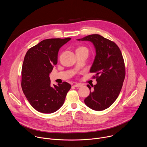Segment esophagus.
<instances>
[{
    "label": "esophagus",
    "mask_w": 147,
    "mask_h": 147,
    "mask_svg": "<svg viewBox=\"0 0 147 147\" xmlns=\"http://www.w3.org/2000/svg\"><path fill=\"white\" fill-rule=\"evenodd\" d=\"M74 86L75 87H78V88H79V87H81L82 86V85L80 84H75L74 85Z\"/></svg>",
    "instance_id": "1"
}]
</instances>
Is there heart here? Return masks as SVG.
I'll return each mask as SVG.
<instances>
[{
	"mask_svg": "<svg viewBox=\"0 0 147 147\" xmlns=\"http://www.w3.org/2000/svg\"><path fill=\"white\" fill-rule=\"evenodd\" d=\"M80 49H87L86 47H79L76 51H77V50H80Z\"/></svg>",
	"mask_w": 147,
	"mask_h": 147,
	"instance_id": "obj_1",
	"label": "heart"
}]
</instances>
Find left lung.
Wrapping results in <instances>:
<instances>
[{"instance_id":"8db88e82","label":"left lung","mask_w":147,"mask_h":147,"mask_svg":"<svg viewBox=\"0 0 147 147\" xmlns=\"http://www.w3.org/2000/svg\"><path fill=\"white\" fill-rule=\"evenodd\" d=\"M78 40H88L94 44L96 56L90 72L95 73L97 81L94 90L84 99L86 105L98 111L111 107L117 98L125 78V66L118 46L98 34L89 35ZM91 90V87L87 85Z\"/></svg>"}]
</instances>
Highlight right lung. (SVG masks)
I'll return each instance as SVG.
<instances>
[{
	"instance_id": "add662e5",
	"label": "right lung",
	"mask_w": 147,
	"mask_h": 147,
	"mask_svg": "<svg viewBox=\"0 0 147 147\" xmlns=\"http://www.w3.org/2000/svg\"><path fill=\"white\" fill-rule=\"evenodd\" d=\"M70 38L42 40L29 49L22 70V88L31 105L37 111L52 113L63 105L71 85L67 82L52 86L49 74L57 63L59 49Z\"/></svg>"
}]
</instances>
